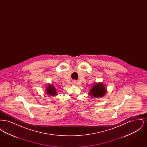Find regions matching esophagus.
I'll use <instances>...</instances> for the list:
<instances>
[{"instance_id":"esophagus-1","label":"esophagus","mask_w":147,"mask_h":147,"mask_svg":"<svg viewBox=\"0 0 147 147\" xmlns=\"http://www.w3.org/2000/svg\"><path fill=\"white\" fill-rule=\"evenodd\" d=\"M76 83H77V82H76V80H73V81L71 82V84H72V85H75Z\"/></svg>"}]
</instances>
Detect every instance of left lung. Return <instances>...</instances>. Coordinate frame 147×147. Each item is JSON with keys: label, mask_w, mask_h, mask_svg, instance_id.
Returning <instances> with one entry per match:
<instances>
[{"label": "left lung", "mask_w": 147, "mask_h": 147, "mask_svg": "<svg viewBox=\"0 0 147 147\" xmlns=\"http://www.w3.org/2000/svg\"><path fill=\"white\" fill-rule=\"evenodd\" d=\"M107 92V88L102 83H95L93 85L89 92V95L91 98H98L103 97Z\"/></svg>", "instance_id": "left-lung-1"}]
</instances>
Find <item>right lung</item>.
I'll use <instances>...</instances> for the list:
<instances>
[{"label": "right lung", "mask_w": 147, "mask_h": 147, "mask_svg": "<svg viewBox=\"0 0 147 147\" xmlns=\"http://www.w3.org/2000/svg\"><path fill=\"white\" fill-rule=\"evenodd\" d=\"M46 93L48 95L50 96H56L57 95V91L56 88L52 84H48L46 88Z\"/></svg>", "instance_id": "1"}]
</instances>
